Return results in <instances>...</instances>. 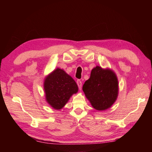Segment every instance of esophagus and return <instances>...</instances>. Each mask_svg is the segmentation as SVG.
Listing matches in <instances>:
<instances>
[{
    "mask_svg": "<svg viewBox=\"0 0 152 152\" xmlns=\"http://www.w3.org/2000/svg\"><path fill=\"white\" fill-rule=\"evenodd\" d=\"M77 84L78 87H79V90H81L82 89V82H81V80H77Z\"/></svg>",
    "mask_w": 152,
    "mask_h": 152,
    "instance_id": "1",
    "label": "esophagus"
}]
</instances>
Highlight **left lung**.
<instances>
[{"mask_svg":"<svg viewBox=\"0 0 152 152\" xmlns=\"http://www.w3.org/2000/svg\"><path fill=\"white\" fill-rule=\"evenodd\" d=\"M82 90L92 107L98 111L110 108L115 102L118 94V81L112 70L96 66L85 82Z\"/></svg>","mask_w":152,"mask_h":152,"instance_id":"left-lung-1","label":"left lung"}]
</instances>
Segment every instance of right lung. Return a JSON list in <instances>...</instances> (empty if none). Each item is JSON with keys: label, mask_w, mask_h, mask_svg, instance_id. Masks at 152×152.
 <instances>
[{"label": "right lung", "mask_w": 152, "mask_h": 152, "mask_svg": "<svg viewBox=\"0 0 152 152\" xmlns=\"http://www.w3.org/2000/svg\"><path fill=\"white\" fill-rule=\"evenodd\" d=\"M44 90L46 102L53 109L59 110L79 89L70 75L57 68L45 77Z\"/></svg>", "instance_id": "right-lung-1"}]
</instances>
